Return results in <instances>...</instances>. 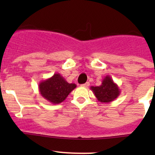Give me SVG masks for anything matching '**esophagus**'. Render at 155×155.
Masks as SVG:
<instances>
[{"label": "esophagus", "mask_w": 155, "mask_h": 155, "mask_svg": "<svg viewBox=\"0 0 155 155\" xmlns=\"http://www.w3.org/2000/svg\"><path fill=\"white\" fill-rule=\"evenodd\" d=\"M82 85L83 87H87L89 86V85H90V83H89L88 82H85V84H83V85Z\"/></svg>", "instance_id": "34e87169"}]
</instances>
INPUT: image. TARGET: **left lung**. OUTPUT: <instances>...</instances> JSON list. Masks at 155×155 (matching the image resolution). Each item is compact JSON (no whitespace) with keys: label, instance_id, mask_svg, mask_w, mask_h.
Listing matches in <instances>:
<instances>
[{"label":"left lung","instance_id":"left-lung-1","mask_svg":"<svg viewBox=\"0 0 155 155\" xmlns=\"http://www.w3.org/2000/svg\"><path fill=\"white\" fill-rule=\"evenodd\" d=\"M91 90L93 91L98 101L105 104L113 101L121 93L118 85L114 82L109 76L104 77L100 86H91Z\"/></svg>","mask_w":155,"mask_h":155}]
</instances>
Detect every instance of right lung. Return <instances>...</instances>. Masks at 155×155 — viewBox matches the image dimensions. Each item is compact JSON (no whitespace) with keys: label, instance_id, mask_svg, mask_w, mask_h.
I'll return each instance as SVG.
<instances>
[{"label":"right lung","instance_id":"1","mask_svg":"<svg viewBox=\"0 0 155 155\" xmlns=\"http://www.w3.org/2000/svg\"><path fill=\"white\" fill-rule=\"evenodd\" d=\"M38 87L43 98L52 104H59L76 88V85L68 83L60 73H54L51 77L41 81Z\"/></svg>","mask_w":155,"mask_h":155}]
</instances>
